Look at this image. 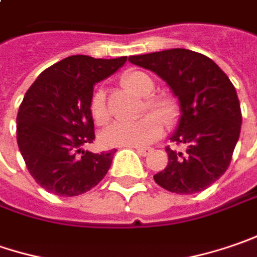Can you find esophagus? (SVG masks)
<instances>
[{
    "label": "esophagus",
    "mask_w": 257,
    "mask_h": 257,
    "mask_svg": "<svg viewBox=\"0 0 257 257\" xmlns=\"http://www.w3.org/2000/svg\"><path fill=\"white\" fill-rule=\"evenodd\" d=\"M135 150H137V152H138L140 155H142V157H147V155H150L151 152H152L151 148H142V147H137Z\"/></svg>",
    "instance_id": "esophagus-1"
}]
</instances>
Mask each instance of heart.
I'll return each instance as SVG.
<instances>
[{
	"label": "heart",
	"instance_id": "heart-1",
	"mask_svg": "<svg viewBox=\"0 0 257 257\" xmlns=\"http://www.w3.org/2000/svg\"><path fill=\"white\" fill-rule=\"evenodd\" d=\"M122 83L138 95L147 97L145 105L148 110L158 117L167 128H171L177 123L180 117V106L177 100L173 96L152 95L155 92V82L147 73L132 70L122 77ZM89 107L92 117L97 125H103L109 120L105 90H96L90 97ZM156 118L152 115H147L138 120L115 122L103 132V141L107 145L116 147H147L158 140V137L161 135V123Z\"/></svg>",
	"mask_w": 257,
	"mask_h": 257
}]
</instances>
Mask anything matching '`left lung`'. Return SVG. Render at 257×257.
I'll return each instance as SVG.
<instances>
[{
	"mask_svg": "<svg viewBox=\"0 0 257 257\" xmlns=\"http://www.w3.org/2000/svg\"><path fill=\"white\" fill-rule=\"evenodd\" d=\"M129 62L157 73L181 106L171 142L183 151L165 148L168 164L154 175L155 183L177 194L206 190L226 173L239 141L241 110L234 86L211 59L187 49L131 56Z\"/></svg>",
	"mask_w": 257,
	"mask_h": 257,
	"instance_id": "1",
	"label": "left lung"
}]
</instances>
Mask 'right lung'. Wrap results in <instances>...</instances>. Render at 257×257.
I'll use <instances>...</instances> for the list:
<instances>
[{"mask_svg":"<svg viewBox=\"0 0 257 257\" xmlns=\"http://www.w3.org/2000/svg\"><path fill=\"white\" fill-rule=\"evenodd\" d=\"M126 59L70 56L30 86L18 109L17 144L28 173L49 193L83 194L106 175L116 150H82L95 141L89 105L95 83L113 74Z\"/></svg>","mask_w":257,"mask_h":257,"instance_id":"add662e5","label":"right lung"}]
</instances>
